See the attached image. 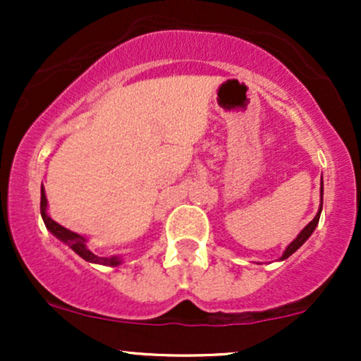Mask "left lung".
I'll use <instances>...</instances> for the list:
<instances>
[{"instance_id":"left-lung-1","label":"left lung","mask_w":361,"mask_h":361,"mask_svg":"<svg viewBox=\"0 0 361 361\" xmlns=\"http://www.w3.org/2000/svg\"><path fill=\"white\" fill-rule=\"evenodd\" d=\"M322 192H324V190H322V180H321V207H319V212H317V215L316 217L312 219V221H310L307 226L304 227V229L300 231V234L297 235L295 239H293L292 243L288 244L287 246V250H285V252L283 255H281V258L280 259H287L290 255H293V252H295L297 250H299V247L302 246V244H304L305 241H307V239L310 238V234L314 233V229H316L317 227V224H319V217H321V210H322Z\"/></svg>"}]
</instances>
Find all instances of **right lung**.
I'll return each instance as SVG.
<instances>
[{
  "mask_svg": "<svg viewBox=\"0 0 361 361\" xmlns=\"http://www.w3.org/2000/svg\"><path fill=\"white\" fill-rule=\"evenodd\" d=\"M40 214H42L44 224L51 233L56 235L57 239L62 243L68 244L71 250L80 255L85 261H90V263H97V264H105V267H117V264L122 263L120 256H98L94 255L93 251L86 246V239L82 235L73 233V231L66 229L62 227L61 224H57L56 221H52L51 217L47 215V198H45V190L44 186L40 188Z\"/></svg>",
  "mask_w": 361,
  "mask_h": 361,
  "instance_id": "right-lung-1",
  "label": "right lung"
}]
</instances>
